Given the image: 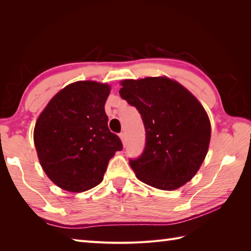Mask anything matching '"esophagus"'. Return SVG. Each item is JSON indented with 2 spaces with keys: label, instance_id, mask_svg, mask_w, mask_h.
<instances>
[{
  "label": "esophagus",
  "instance_id": "34e87169",
  "mask_svg": "<svg viewBox=\"0 0 251 251\" xmlns=\"http://www.w3.org/2000/svg\"><path fill=\"white\" fill-rule=\"evenodd\" d=\"M119 137H120V140H121L122 144L126 145V132H121L120 134H119Z\"/></svg>",
  "mask_w": 251,
  "mask_h": 251
}]
</instances>
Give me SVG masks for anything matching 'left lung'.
<instances>
[{
    "label": "left lung",
    "mask_w": 251,
    "mask_h": 251,
    "mask_svg": "<svg viewBox=\"0 0 251 251\" xmlns=\"http://www.w3.org/2000/svg\"><path fill=\"white\" fill-rule=\"evenodd\" d=\"M120 97L141 114L144 151L130 165L141 181L175 190L192 179L207 154L210 122L204 107L179 82L168 77L121 81Z\"/></svg>",
    "instance_id": "8db88e82"
}]
</instances>
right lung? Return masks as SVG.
<instances>
[{
    "label": "right lung",
    "instance_id": "1",
    "mask_svg": "<svg viewBox=\"0 0 251 251\" xmlns=\"http://www.w3.org/2000/svg\"><path fill=\"white\" fill-rule=\"evenodd\" d=\"M107 83L85 80L66 86L50 100L34 127L43 170L53 183L82 192L103 180L109 160L122 149L108 129Z\"/></svg>",
    "mask_w": 251,
    "mask_h": 251
}]
</instances>
